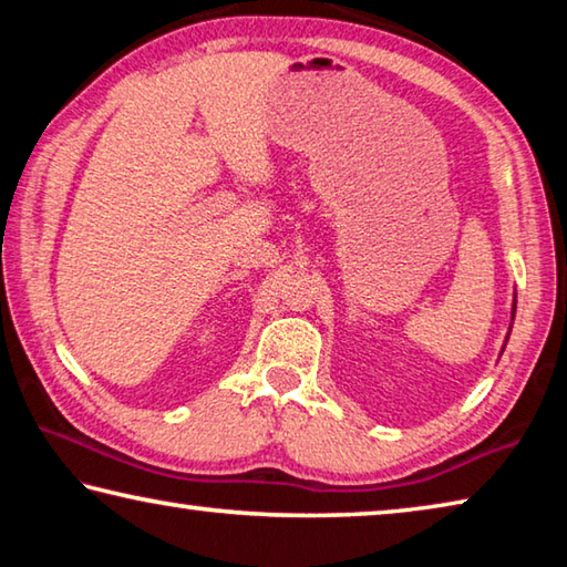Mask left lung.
<instances>
[{"label": "left lung", "mask_w": 567, "mask_h": 567, "mask_svg": "<svg viewBox=\"0 0 567 567\" xmlns=\"http://www.w3.org/2000/svg\"><path fill=\"white\" fill-rule=\"evenodd\" d=\"M513 315H515V307H513Z\"/></svg>", "instance_id": "left-lung-1"}]
</instances>
